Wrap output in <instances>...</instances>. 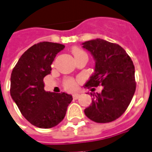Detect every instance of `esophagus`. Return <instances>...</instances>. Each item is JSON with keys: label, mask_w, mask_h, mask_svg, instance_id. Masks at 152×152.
Returning <instances> with one entry per match:
<instances>
[{"label": "esophagus", "mask_w": 152, "mask_h": 152, "mask_svg": "<svg viewBox=\"0 0 152 152\" xmlns=\"http://www.w3.org/2000/svg\"><path fill=\"white\" fill-rule=\"evenodd\" d=\"M72 97L74 99H78L80 97V94H74L72 95Z\"/></svg>", "instance_id": "esophagus-1"}]
</instances>
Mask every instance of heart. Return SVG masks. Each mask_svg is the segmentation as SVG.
<instances>
[{
  "instance_id": "b5f03b06",
  "label": "heart",
  "mask_w": 152,
  "mask_h": 152,
  "mask_svg": "<svg viewBox=\"0 0 152 152\" xmlns=\"http://www.w3.org/2000/svg\"><path fill=\"white\" fill-rule=\"evenodd\" d=\"M72 53L74 54V56H78L80 54H82V53H85V52L81 50L79 48H74L72 50ZM65 86L67 89L69 90H74V89L76 88V83L75 80H67L65 83Z\"/></svg>"
}]
</instances>
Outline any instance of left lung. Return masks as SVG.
<instances>
[{
    "mask_svg": "<svg viewBox=\"0 0 152 152\" xmlns=\"http://www.w3.org/2000/svg\"><path fill=\"white\" fill-rule=\"evenodd\" d=\"M81 45L95 62L94 72L85 86L103 87L100 94H93L92 103L85 109V114L97 123L112 122L125 112L134 97L136 85L133 61L119 45L102 39Z\"/></svg>",
    "mask_w": 152,
    "mask_h": 152,
    "instance_id": "obj_1",
    "label": "left lung"
}]
</instances>
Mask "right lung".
I'll return each mask as SVG.
<instances>
[{
	"label": "right lung",
	"instance_id": "right-lung-1",
	"mask_svg": "<svg viewBox=\"0 0 152 152\" xmlns=\"http://www.w3.org/2000/svg\"><path fill=\"white\" fill-rule=\"evenodd\" d=\"M62 44L44 41L30 47L20 57L10 77V95L22 115L41 129L54 127L63 121L72 96L44 89V77L51 72Z\"/></svg>",
	"mask_w": 152,
	"mask_h": 152
}]
</instances>
